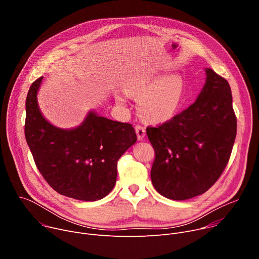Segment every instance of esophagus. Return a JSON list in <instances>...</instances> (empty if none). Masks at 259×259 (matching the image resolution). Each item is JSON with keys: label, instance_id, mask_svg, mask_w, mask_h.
I'll return each mask as SVG.
<instances>
[{"label": "esophagus", "instance_id": "obj_1", "mask_svg": "<svg viewBox=\"0 0 259 259\" xmlns=\"http://www.w3.org/2000/svg\"><path fill=\"white\" fill-rule=\"evenodd\" d=\"M135 130H136V134L139 140H142L145 136V127L142 125H136L135 126Z\"/></svg>", "mask_w": 259, "mask_h": 259}]
</instances>
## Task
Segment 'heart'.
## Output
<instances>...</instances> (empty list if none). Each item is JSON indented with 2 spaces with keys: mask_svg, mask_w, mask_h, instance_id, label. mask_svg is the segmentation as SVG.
I'll use <instances>...</instances> for the list:
<instances>
[{
  "mask_svg": "<svg viewBox=\"0 0 259 259\" xmlns=\"http://www.w3.org/2000/svg\"><path fill=\"white\" fill-rule=\"evenodd\" d=\"M128 91L138 99V109L146 121L160 123L170 120L178 110L183 83L179 76L170 75L161 79H133L129 82ZM118 103L125 104L124 94L116 97Z\"/></svg>",
  "mask_w": 259,
  "mask_h": 259,
  "instance_id": "obj_1",
  "label": "heart"
}]
</instances>
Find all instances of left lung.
Returning <instances> with one entry per match:
<instances>
[{"label":"left lung","mask_w":259,"mask_h":259,"mask_svg":"<svg viewBox=\"0 0 259 259\" xmlns=\"http://www.w3.org/2000/svg\"><path fill=\"white\" fill-rule=\"evenodd\" d=\"M197 100L170 121L147 127L155 150L151 178L156 191L176 201L207 192L229 163L237 118L229 82L206 68Z\"/></svg>","instance_id":"1"}]
</instances>
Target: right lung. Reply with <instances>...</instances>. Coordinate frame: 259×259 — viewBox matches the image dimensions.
<instances>
[{
  "instance_id": "right-lung-1",
  "label": "right lung",
  "mask_w": 259,
  "mask_h": 259,
  "mask_svg": "<svg viewBox=\"0 0 259 259\" xmlns=\"http://www.w3.org/2000/svg\"><path fill=\"white\" fill-rule=\"evenodd\" d=\"M42 80L31 84L25 100L24 134L35 166L60 195L88 202L104 198L116 184L119 159L137 140L134 128L92 110L76 128L55 127L36 100Z\"/></svg>"
}]
</instances>
